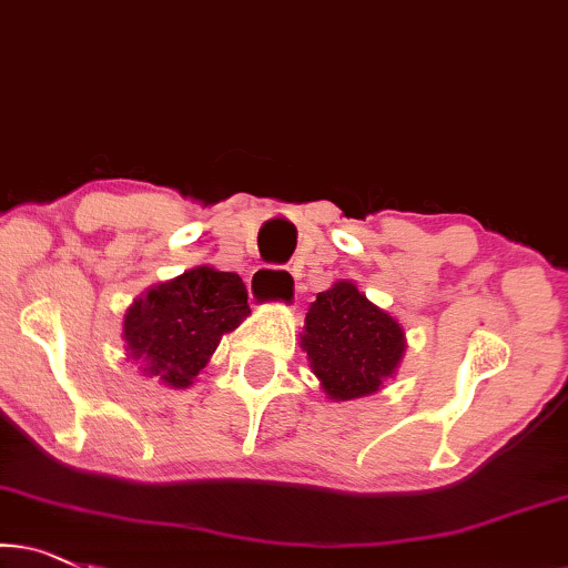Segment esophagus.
Masks as SVG:
<instances>
[{
  "mask_svg": "<svg viewBox=\"0 0 568 568\" xmlns=\"http://www.w3.org/2000/svg\"><path fill=\"white\" fill-rule=\"evenodd\" d=\"M251 297L258 302H292L297 294V274L290 268L258 266L248 282Z\"/></svg>",
  "mask_w": 568,
  "mask_h": 568,
  "instance_id": "esophagus-1",
  "label": "esophagus"
}]
</instances>
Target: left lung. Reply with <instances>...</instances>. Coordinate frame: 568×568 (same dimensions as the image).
Returning a JSON list of instances; mask_svg holds the SVG:
<instances>
[{"label":"left lung","instance_id":"left-lung-1","mask_svg":"<svg viewBox=\"0 0 568 568\" xmlns=\"http://www.w3.org/2000/svg\"><path fill=\"white\" fill-rule=\"evenodd\" d=\"M312 374L333 402L384 389L405 358V327L353 282H335L310 304L300 333Z\"/></svg>","mask_w":568,"mask_h":568}]
</instances>
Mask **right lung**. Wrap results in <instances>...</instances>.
<instances>
[{"label":"right lung","mask_w":568,"mask_h":568,"mask_svg":"<svg viewBox=\"0 0 568 568\" xmlns=\"http://www.w3.org/2000/svg\"><path fill=\"white\" fill-rule=\"evenodd\" d=\"M251 315L243 278L215 266H194L153 284L122 320L125 356L143 376L171 389L192 386L223 335Z\"/></svg>","instance_id":"obj_1"}]
</instances>
